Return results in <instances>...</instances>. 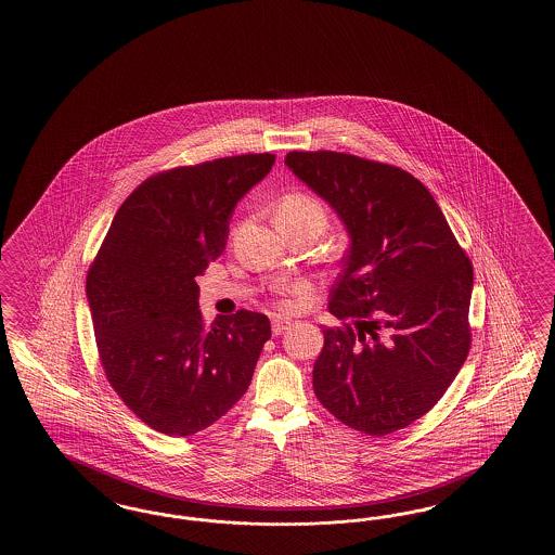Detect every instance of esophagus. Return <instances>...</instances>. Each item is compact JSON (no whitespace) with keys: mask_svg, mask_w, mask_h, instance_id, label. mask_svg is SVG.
<instances>
[{"mask_svg":"<svg viewBox=\"0 0 555 555\" xmlns=\"http://www.w3.org/2000/svg\"><path fill=\"white\" fill-rule=\"evenodd\" d=\"M292 327V321L289 319L273 318L272 319V331L273 335H282L283 331H287Z\"/></svg>","mask_w":555,"mask_h":555,"instance_id":"1","label":"esophagus"}]
</instances>
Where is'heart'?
<instances>
[{
  "label": "heart",
  "mask_w": 555,
  "mask_h": 555,
  "mask_svg": "<svg viewBox=\"0 0 555 555\" xmlns=\"http://www.w3.org/2000/svg\"><path fill=\"white\" fill-rule=\"evenodd\" d=\"M275 220L289 225H318L323 230L327 225V212L323 204L311 194L292 192L280 202Z\"/></svg>",
  "instance_id": "1"
}]
</instances>
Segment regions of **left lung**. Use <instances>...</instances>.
I'll return each mask as SVG.
<instances>
[{"mask_svg": "<svg viewBox=\"0 0 555 555\" xmlns=\"http://www.w3.org/2000/svg\"><path fill=\"white\" fill-rule=\"evenodd\" d=\"M285 165L351 237L330 311L354 323L323 327L315 397L369 437L413 425L470 351V260L433 194L406 170L333 151H294Z\"/></svg>", "mask_w": 555, "mask_h": 555, "instance_id": "8db88e82", "label": "left lung"}]
</instances>
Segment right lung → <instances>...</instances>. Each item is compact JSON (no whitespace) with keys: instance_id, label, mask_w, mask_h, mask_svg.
I'll list each match as a JSON object with an SVG mask.
<instances>
[{"instance_id":"1","label":"right lung","mask_w":555,"mask_h":555,"mask_svg":"<svg viewBox=\"0 0 555 555\" xmlns=\"http://www.w3.org/2000/svg\"><path fill=\"white\" fill-rule=\"evenodd\" d=\"M275 154H240L146 178L118 208L87 272L106 380L144 425L190 437L248 390L270 319L240 309L206 325L202 275L222 256L237 201Z\"/></svg>"}]
</instances>
